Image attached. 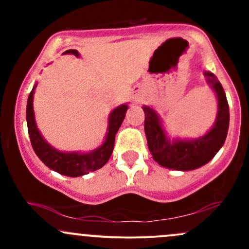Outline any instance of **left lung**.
<instances>
[{
    "label": "left lung",
    "mask_w": 249,
    "mask_h": 249,
    "mask_svg": "<svg viewBox=\"0 0 249 249\" xmlns=\"http://www.w3.org/2000/svg\"><path fill=\"white\" fill-rule=\"evenodd\" d=\"M208 85L218 99V112L213 126L206 134L196 139L170 138L162 126L160 116L152 107L144 105V130L147 146L153 159L162 167L177 171H192L212 160L226 141L230 126V107L224 88L215 75L205 71Z\"/></svg>",
    "instance_id": "obj_1"
}]
</instances>
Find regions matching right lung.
<instances>
[{"label": "right lung", "instance_id": "add662e5", "mask_svg": "<svg viewBox=\"0 0 249 249\" xmlns=\"http://www.w3.org/2000/svg\"><path fill=\"white\" fill-rule=\"evenodd\" d=\"M64 53H71L76 57H79V53L77 50L70 49ZM37 84L34 85L27 103V124L28 132H29L30 142L33 145L34 151L39 159L43 161L45 166L50 170L58 172L59 174L67 177H81L88 174L92 171L99 170L107 164L110 159L111 153L115 146V137L117 131L121 127L123 121L125 118V113L127 111V104H122L111 111L107 119V132L105 136L104 142L101 146L88 153H82L73 151V152H63L55 148L43 138L39 132L35 121V113H34V93Z\"/></svg>", "mask_w": 249, "mask_h": 249}]
</instances>
